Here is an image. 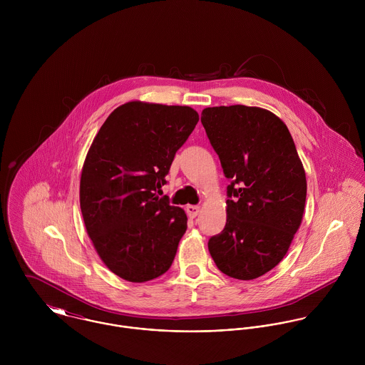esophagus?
<instances>
[{"instance_id":"1","label":"esophagus","mask_w":365,"mask_h":365,"mask_svg":"<svg viewBox=\"0 0 365 365\" xmlns=\"http://www.w3.org/2000/svg\"><path fill=\"white\" fill-rule=\"evenodd\" d=\"M185 210H187V215H188L190 217H195V216L201 212V208L197 207V205H188V207L185 208Z\"/></svg>"}]
</instances>
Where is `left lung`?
<instances>
[{
  "instance_id": "1",
  "label": "left lung",
  "mask_w": 365,
  "mask_h": 365,
  "mask_svg": "<svg viewBox=\"0 0 365 365\" xmlns=\"http://www.w3.org/2000/svg\"><path fill=\"white\" fill-rule=\"evenodd\" d=\"M201 122L227 185L225 229L209 239L216 267L255 279L287 255L301 226L307 175L287 125L259 106L205 108Z\"/></svg>"
}]
</instances>
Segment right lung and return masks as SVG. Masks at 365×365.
I'll return each mask as SVG.
<instances>
[{
	"instance_id": "add662e5",
	"label": "right lung",
	"mask_w": 365,
	"mask_h": 365,
	"mask_svg": "<svg viewBox=\"0 0 365 365\" xmlns=\"http://www.w3.org/2000/svg\"><path fill=\"white\" fill-rule=\"evenodd\" d=\"M198 120L190 106L130 101L93 140L80 180L81 213L100 259L126 281L155 279L173 264L187 215L157 192Z\"/></svg>"
}]
</instances>
